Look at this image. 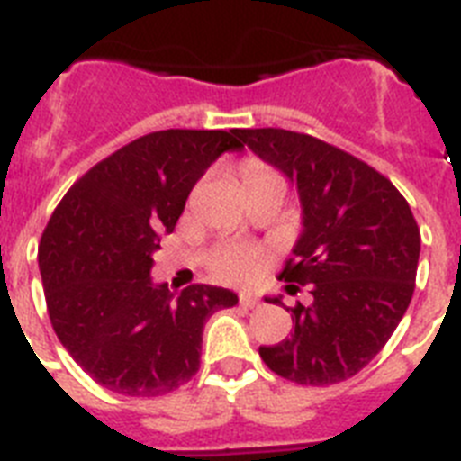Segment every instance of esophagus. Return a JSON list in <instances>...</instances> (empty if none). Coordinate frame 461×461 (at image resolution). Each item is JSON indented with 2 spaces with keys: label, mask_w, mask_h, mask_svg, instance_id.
<instances>
[{
  "label": "esophagus",
  "mask_w": 461,
  "mask_h": 461,
  "mask_svg": "<svg viewBox=\"0 0 461 461\" xmlns=\"http://www.w3.org/2000/svg\"><path fill=\"white\" fill-rule=\"evenodd\" d=\"M239 303H241L243 308H258L259 299L253 297V294H241V297H239Z\"/></svg>",
  "instance_id": "esophagus-1"
}]
</instances>
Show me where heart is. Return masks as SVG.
Here are the masks:
<instances>
[{"label":"heart","instance_id":"heart-1","mask_svg":"<svg viewBox=\"0 0 461 461\" xmlns=\"http://www.w3.org/2000/svg\"><path fill=\"white\" fill-rule=\"evenodd\" d=\"M239 176H241L243 187H250L259 181H267V178H276L274 171L269 167H264L262 162H258V159H246L239 167ZM211 267H213V271L222 280H230V283H248V280H253L262 271L264 258L255 248L231 246L218 250L213 255V259H211Z\"/></svg>","mask_w":461,"mask_h":461}]
</instances>
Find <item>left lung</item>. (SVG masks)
Returning <instances> with one entry per match:
<instances>
[{
    "label": "left lung",
    "instance_id": "8db88e82",
    "mask_svg": "<svg viewBox=\"0 0 461 461\" xmlns=\"http://www.w3.org/2000/svg\"><path fill=\"white\" fill-rule=\"evenodd\" d=\"M236 136L297 185L302 234L278 278L313 294L308 306L287 308L294 334L262 346L259 357L299 385L352 378L383 350L413 297L420 230L411 206L374 167L315 136L274 127Z\"/></svg>",
    "mask_w": 461,
    "mask_h": 461
}]
</instances>
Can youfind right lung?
I'll list each match as a JSON object with an SVG mask.
<instances>
[{
  "label": "right lung",
  "mask_w": 461,
  "mask_h": 461,
  "mask_svg": "<svg viewBox=\"0 0 461 461\" xmlns=\"http://www.w3.org/2000/svg\"><path fill=\"white\" fill-rule=\"evenodd\" d=\"M236 130H164L95 164L58 203L39 243L48 315L76 364L106 390L159 397L199 371L206 320L239 303L231 290L190 285L176 297L150 278L192 187Z\"/></svg>",
  "instance_id": "obj_1"
}]
</instances>
